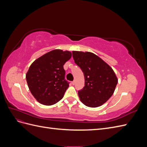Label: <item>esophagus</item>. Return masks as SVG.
<instances>
[{"instance_id":"obj_1","label":"esophagus","mask_w":147,"mask_h":147,"mask_svg":"<svg viewBox=\"0 0 147 147\" xmlns=\"http://www.w3.org/2000/svg\"><path fill=\"white\" fill-rule=\"evenodd\" d=\"M72 84H73V85H74V84H75V81H73V82H72Z\"/></svg>"}]
</instances>
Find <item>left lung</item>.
<instances>
[{
    "mask_svg": "<svg viewBox=\"0 0 147 147\" xmlns=\"http://www.w3.org/2000/svg\"><path fill=\"white\" fill-rule=\"evenodd\" d=\"M72 56L84 77V86L78 92L80 99L89 107L103 105L113 95L118 83L113 70L91 52L73 51Z\"/></svg>",
    "mask_w": 147,
    "mask_h": 147,
    "instance_id": "obj_1",
    "label": "left lung"
}]
</instances>
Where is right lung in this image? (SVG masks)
I'll return each instance as SVG.
<instances>
[{"label":"right lung","mask_w":147,"mask_h":147,"mask_svg":"<svg viewBox=\"0 0 147 147\" xmlns=\"http://www.w3.org/2000/svg\"><path fill=\"white\" fill-rule=\"evenodd\" d=\"M72 57L69 51L54 50L38 57L26 75L30 92L40 103L55 104L63 98L69 83L65 80L63 65Z\"/></svg>","instance_id":"right-lung-1"}]
</instances>
